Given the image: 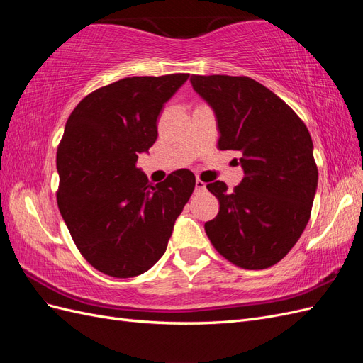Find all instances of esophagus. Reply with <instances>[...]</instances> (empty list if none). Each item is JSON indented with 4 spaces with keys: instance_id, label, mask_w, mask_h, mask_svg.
<instances>
[{
    "instance_id": "obj_1",
    "label": "esophagus",
    "mask_w": 363,
    "mask_h": 363,
    "mask_svg": "<svg viewBox=\"0 0 363 363\" xmlns=\"http://www.w3.org/2000/svg\"><path fill=\"white\" fill-rule=\"evenodd\" d=\"M206 189V183L200 179L195 180V191H204Z\"/></svg>"
}]
</instances>
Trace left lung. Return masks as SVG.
<instances>
[{
    "mask_svg": "<svg viewBox=\"0 0 363 363\" xmlns=\"http://www.w3.org/2000/svg\"><path fill=\"white\" fill-rule=\"evenodd\" d=\"M195 92L215 111L219 150L240 152L244 179L228 192L207 184L219 212L204 230L215 250L244 269L276 265L309 223L318 168L300 116L250 77L192 75Z\"/></svg>",
    "mask_w": 363,
    "mask_h": 363,
    "instance_id": "left-lung-1",
    "label": "left lung"
}]
</instances>
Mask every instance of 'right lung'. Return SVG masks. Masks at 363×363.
<instances>
[{
    "mask_svg": "<svg viewBox=\"0 0 363 363\" xmlns=\"http://www.w3.org/2000/svg\"><path fill=\"white\" fill-rule=\"evenodd\" d=\"M189 74L127 77L77 104L57 148V206L72 240L111 277L148 271L163 256L175 219L195 188L189 169L148 183L139 152L157 139L163 104Z\"/></svg>",
    "mask_w": 363,
    "mask_h": 363,
    "instance_id": "add662e5",
    "label": "right lung"
}]
</instances>
